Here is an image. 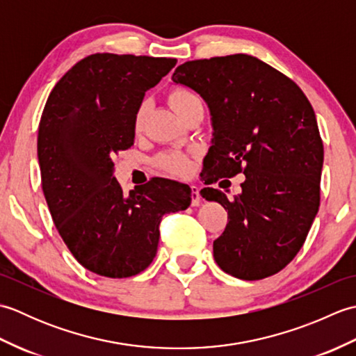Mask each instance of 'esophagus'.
I'll return each mask as SVG.
<instances>
[{
  "mask_svg": "<svg viewBox=\"0 0 356 356\" xmlns=\"http://www.w3.org/2000/svg\"><path fill=\"white\" fill-rule=\"evenodd\" d=\"M191 205L193 207L200 205V193H199V188L195 185H191Z\"/></svg>",
  "mask_w": 356,
  "mask_h": 356,
  "instance_id": "1",
  "label": "esophagus"
}]
</instances>
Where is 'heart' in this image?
<instances>
[{"instance_id":"1","label":"heart","mask_w":356,"mask_h":356,"mask_svg":"<svg viewBox=\"0 0 356 356\" xmlns=\"http://www.w3.org/2000/svg\"><path fill=\"white\" fill-rule=\"evenodd\" d=\"M168 101L179 116H184L188 111V108L193 107L195 102H200L197 95L184 87L172 88L168 95ZM145 113H147V104L143 102L138 108V111H136V118H134L136 130H140L143 119H145ZM193 163H194L193 157L186 154H179V153L163 154L161 159H159V165H161L163 170L170 171L172 174H179V176L190 172L193 170Z\"/></svg>"}]
</instances>
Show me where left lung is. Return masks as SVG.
<instances>
[{
  "mask_svg": "<svg viewBox=\"0 0 356 356\" xmlns=\"http://www.w3.org/2000/svg\"><path fill=\"white\" fill-rule=\"evenodd\" d=\"M172 81L209 108L205 185L246 176L232 200L216 188L200 191L228 209L213 245L216 263L249 282L277 274L303 246L320 207L324 149L311 102L292 79L243 53L188 61Z\"/></svg>",
  "mask_w": 356,
  "mask_h": 356,
  "instance_id": "left-lung-1",
  "label": "left lung"
}]
</instances>
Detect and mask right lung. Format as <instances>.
<instances>
[{
    "label": "right lung",
    "instance_id": "right-lung-1",
    "mask_svg": "<svg viewBox=\"0 0 356 356\" xmlns=\"http://www.w3.org/2000/svg\"><path fill=\"white\" fill-rule=\"evenodd\" d=\"M174 58L95 53L58 81L38 128L41 182L59 236L86 269L127 278L149 266L166 213L191 203V188L153 177L125 195L113 154L134 143L145 92L176 65Z\"/></svg>",
    "mask_w": 356,
    "mask_h": 356
}]
</instances>
